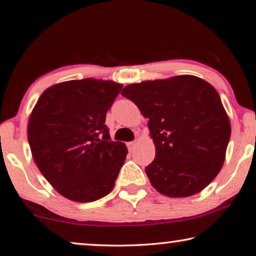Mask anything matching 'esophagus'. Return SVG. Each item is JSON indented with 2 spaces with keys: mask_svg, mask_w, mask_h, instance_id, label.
Listing matches in <instances>:
<instances>
[{
  "mask_svg": "<svg viewBox=\"0 0 256 256\" xmlns=\"http://www.w3.org/2000/svg\"><path fill=\"white\" fill-rule=\"evenodd\" d=\"M136 141L128 142L126 146H128V151H132L134 148H136Z\"/></svg>",
  "mask_w": 256,
  "mask_h": 256,
  "instance_id": "1",
  "label": "esophagus"
}]
</instances>
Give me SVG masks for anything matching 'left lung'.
Wrapping results in <instances>:
<instances>
[{
	"label": "left lung",
	"instance_id": "obj_1",
	"mask_svg": "<svg viewBox=\"0 0 256 256\" xmlns=\"http://www.w3.org/2000/svg\"><path fill=\"white\" fill-rule=\"evenodd\" d=\"M122 96L146 118L156 157L146 172L159 193L193 196L219 174L230 138V123L216 90L194 76L126 86Z\"/></svg>",
	"mask_w": 256,
	"mask_h": 256
}]
</instances>
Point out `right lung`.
I'll return each instance as SVG.
<instances>
[{"label":"right lung","mask_w":256,"mask_h":256,"mask_svg":"<svg viewBox=\"0 0 256 256\" xmlns=\"http://www.w3.org/2000/svg\"><path fill=\"white\" fill-rule=\"evenodd\" d=\"M123 86L71 80L45 90L29 118L34 162L58 192L76 202L106 196L126 158L123 142L110 140L106 114Z\"/></svg>","instance_id":"add662e5"}]
</instances>
